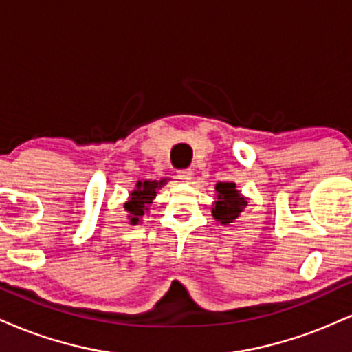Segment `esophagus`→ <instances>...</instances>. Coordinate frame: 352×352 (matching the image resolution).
Here are the masks:
<instances>
[{
	"mask_svg": "<svg viewBox=\"0 0 352 352\" xmlns=\"http://www.w3.org/2000/svg\"><path fill=\"white\" fill-rule=\"evenodd\" d=\"M192 177H193V172L192 170H179L177 172V179H179L180 182H190L192 180Z\"/></svg>",
	"mask_w": 352,
	"mask_h": 352,
	"instance_id": "obj_1",
	"label": "esophagus"
}]
</instances>
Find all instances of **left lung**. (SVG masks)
<instances>
[{"label":"left lung","instance_id":"obj_1","mask_svg":"<svg viewBox=\"0 0 352 352\" xmlns=\"http://www.w3.org/2000/svg\"><path fill=\"white\" fill-rule=\"evenodd\" d=\"M217 200L212 205V215L221 225L233 223L240 218L248 199L236 188L235 182H220L217 184Z\"/></svg>","mask_w":352,"mask_h":352}]
</instances>
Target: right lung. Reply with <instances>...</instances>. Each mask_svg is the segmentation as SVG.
Returning a JSON list of instances; mask_svg holds the SVG:
<instances>
[{
    "label": "right lung",
    "instance_id": "obj_1",
    "mask_svg": "<svg viewBox=\"0 0 352 352\" xmlns=\"http://www.w3.org/2000/svg\"><path fill=\"white\" fill-rule=\"evenodd\" d=\"M167 179L162 180H139L134 190L129 193V199L124 204V210L127 212V221L131 225H139L144 221V215L148 213V207L157 197V190H160L167 184Z\"/></svg>",
    "mask_w": 352,
    "mask_h": 352
}]
</instances>
